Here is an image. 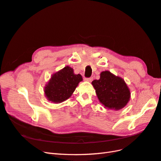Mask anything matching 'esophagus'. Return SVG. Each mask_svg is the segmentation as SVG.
<instances>
[{
	"mask_svg": "<svg viewBox=\"0 0 161 161\" xmlns=\"http://www.w3.org/2000/svg\"><path fill=\"white\" fill-rule=\"evenodd\" d=\"M85 80L86 81H89V82H91L93 80V78L92 77H89V78H86Z\"/></svg>",
	"mask_w": 161,
	"mask_h": 161,
	"instance_id": "1",
	"label": "esophagus"
}]
</instances>
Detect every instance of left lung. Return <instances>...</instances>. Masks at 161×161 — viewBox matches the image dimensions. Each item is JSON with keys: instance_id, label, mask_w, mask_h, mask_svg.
<instances>
[{"instance_id": "left-lung-1", "label": "left lung", "mask_w": 161, "mask_h": 161, "mask_svg": "<svg viewBox=\"0 0 161 161\" xmlns=\"http://www.w3.org/2000/svg\"><path fill=\"white\" fill-rule=\"evenodd\" d=\"M91 84L100 102L106 108L119 110L129 102L131 93L125 80L109 71L100 74L99 80H94Z\"/></svg>"}]
</instances>
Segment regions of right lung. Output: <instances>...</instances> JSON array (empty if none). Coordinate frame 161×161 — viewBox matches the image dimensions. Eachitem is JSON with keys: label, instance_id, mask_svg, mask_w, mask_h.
<instances>
[{"label": "right lung", "instance_id": "right-lung-1", "mask_svg": "<svg viewBox=\"0 0 161 161\" xmlns=\"http://www.w3.org/2000/svg\"><path fill=\"white\" fill-rule=\"evenodd\" d=\"M82 80L80 75H75L68 66L55 72L45 86V94L49 101L61 103L71 97L79 83Z\"/></svg>", "mask_w": 161, "mask_h": 161}]
</instances>
